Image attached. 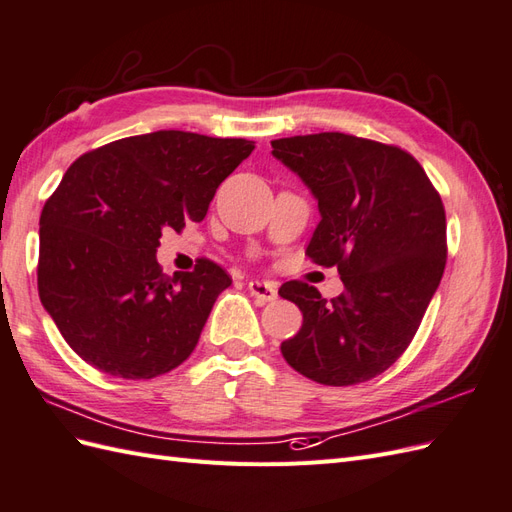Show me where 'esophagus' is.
Returning a JSON list of instances; mask_svg holds the SVG:
<instances>
[{
    "label": "esophagus",
    "instance_id": "esophagus-1",
    "mask_svg": "<svg viewBox=\"0 0 512 512\" xmlns=\"http://www.w3.org/2000/svg\"><path fill=\"white\" fill-rule=\"evenodd\" d=\"M249 293H252L260 304L265 302H273V299L278 297V286L273 282H267V280H252L247 284Z\"/></svg>",
    "mask_w": 512,
    "mask_h": 512
}]
</instances>
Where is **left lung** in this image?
<instances>
[{
	"instance_id": "left-lung-1",
	"label": "left lung",
	"mask_w": 512,
	"mask_h": 512,
	"mask_svg": "<svg viewBox=\"0 0 512 512\" xmlns=\"http://www.w3.org/2000/svg\"><path fill=\"white\" fill-rule=\"evenodd\" d=\"M271 147L319 202L321 221L306 256L339 269L345 286L330 302L302 280L280 286L304 315L299 332L282 341V356L319 384L367 382L406 352L443 278L441 195L397 145L319 132Z\"/></svg>"
}]
</instances>
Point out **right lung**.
<instances>
[{
	"label": "right lung",
	"mask_w": 512,
	"mask_h": 512,
	"mask_svg": "<svg viewBox=\"0 0 512 512\" xmlns=\"http://www.w3.org/2000/svg\"><path fill=\"white\" fill-rule=\"evenodd\" d=\"M254 141L158 130L82 154L41 213L39 295L82 360L108 376L149 380L191 356L232 278L199 258L169 278L162 230L202 221L219 184Z\"/></svg>",
	"instance_id": "1"
}]
</instances>
